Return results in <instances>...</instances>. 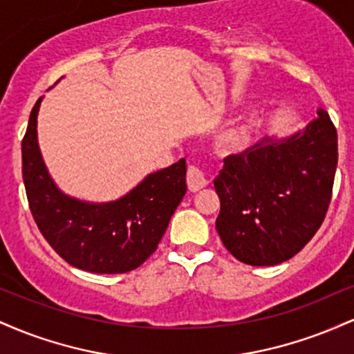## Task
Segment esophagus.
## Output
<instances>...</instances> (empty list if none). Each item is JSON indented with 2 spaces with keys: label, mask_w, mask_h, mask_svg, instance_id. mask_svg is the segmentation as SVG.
Masks as SVG:
<instances>
[{
  "label": "esophagus",
  "mask_w": 354,
  "mask_h": 354,
  "mask_svg": "<svg viewBox=\"0 0 354 354\" xmlns=\"http://www.w3.org/2000/svg\"><path fill=\"white\" fill-rule=\"evenodd\" d=\"M186 183H188V189L191 193H196L203 188H206L208 185V180L205 178V174L198 166H189L188 168V174H186Z\"/></svg>",
  "instance_id": "obj_1"
}]
</instances>
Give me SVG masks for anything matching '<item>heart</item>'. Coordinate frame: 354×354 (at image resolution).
<instances>
[{
	"label": "heart",
	"mask_w": 354,
	"mask_h": 354,
	"mask_svg": "<svg viewBox=\"0 0 354 354\" xmlns=\"http://www.w3.org/2000/svg\"><path fill=\"white\" fill-rule=\"evenodd\" d=\"M250 143V129L245 124L231 126L219 136V145L228 151H241Z\"/></svg>",
	"instance_id": "heart-1"
}]
</instances>
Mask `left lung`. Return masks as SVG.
<instances>
[{
  "instance_id": "left-lung-1",
  "label": "left lung",
  "mask_w": 354,
  "mask_h": 354,
  "mask_svg": "<svg viewBox=\"0 0 354 354\" xmlns=\"http://www.w3.org/2000/svg\"><path fill=\"white\" fill-rule=\"evenodd\" d=\"M336 165L338 135L321 108L293 135L263 138L226 158L214 178L216 231L226 250L251 266L293 258L326 216Z\"/></svg>"
}]
</instances>
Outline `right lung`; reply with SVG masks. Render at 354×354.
<instances>
[{
  "label": "right lung",
  "mask_w": 354,
  "mask_h": 354,
  "mask_svg": "<svg viewBox=\"0 0 354 354\" xmlns=\"http://www.w3.org/2000/svg\"><path fill=\"white\" fill-rule=\"evenodd\" d=\"M36 101L21 143L23 181L39 231L71 266L89 273L136 270L154 253L186 193V161L149 173L120 200L89 203L63 193L48 173L38 145Z\"/></svg>",
  "instance_id": "obj_1"
}]
</instances>
